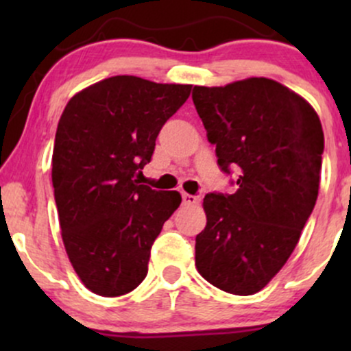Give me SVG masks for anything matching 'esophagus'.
Listing matches in <instances>:
<instances>
[{
	"instance_id": "obj_1",
	"label": "esophagus",
	"mask_w": 351,
	"mask_h": 351,
	"mask_svg": "<svg viewBox=\"0 0 351 351\" xmlns=\"http://www.w3.org/2000/svg\"><path fill=\"white\" fill-rule=\"evenodd\" d=\"M199 201L198 196L195 195H188V193H183V203L186 204V206H193V204H196Z\"/></svg>"
}]
</instances>
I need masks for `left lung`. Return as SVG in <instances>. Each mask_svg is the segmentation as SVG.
I'll use <instances>...</instances> for the list:
<instances>
[{
    "label": "left lung",
    "mask_w": 351,
    "mask_h": 351,
    "mask_svg": "<svg viewBox=\"0 0 351 351\" xmlns=\"http://www.w3.org/2000/svg\"><path fill=\"white\" fill-rule=\"evenodd\" d=\"M193 102L219 168L237 176L232 195L204 196L196 269L221 291L252 295L287 263L315 206L320 119L307 100L265 77L196 86Z\"/></svg>",
    "instance_id": "1"
}]
</instances>
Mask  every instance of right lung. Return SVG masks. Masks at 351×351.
I'll use <instances>...</instances> for the list:
<instances>
[{
    "instance_id": "1",
    "label": "right lung",
    "mask_w": 351,
    "mask_h": 351,
    "mask_svg": "<svg viewBox=\"0 0 351 351\" xmlns=\"http://www.w3.org/2000/svg\"><path fill=\"white\" fill-rule=\"evenodd\" d=\"M191 86L115 75L84 88L60 115L52 186L64 247L84 285L119 297L142 284L178 191L138 184L156 136Z\"/></svg>"
}]
</instances>
